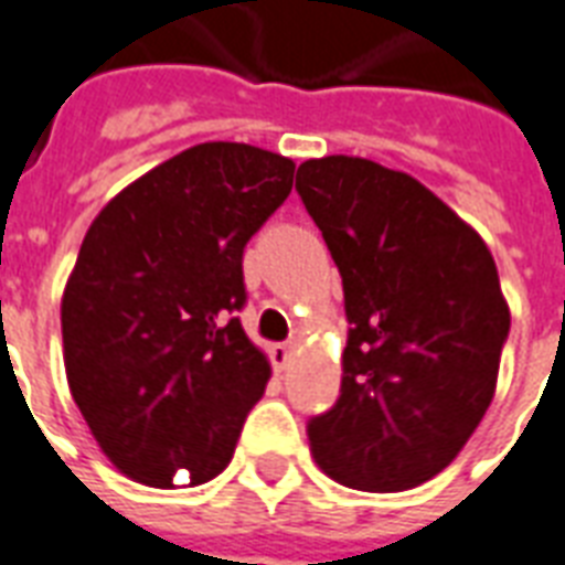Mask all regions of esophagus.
I'll return each instance as SVG.
<instances>
[{
	"label": "esophagus",
	"mask_w": 565,
	"mask_h": 565,
	"mask_svg": "<svg viewBox=\"0 0 565 565\" xmlns=\"http://www.w3.org/2000/svg\"><path fill=\"white\" fill-rule=\"evenodd\" d=\"M269 355H273L275 370H284L287 367V361L292 359V347L290 343H275L273 350H269Z\"/></svg>",
	"instance_id": "1"
}]
</instances>
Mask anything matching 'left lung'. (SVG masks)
Masks as SVG:
<instances>
[{"label": "left lung", "instance_id": "obj_1", "mask_svg": "<svg viewBox=\"0 0 565 565\" xmlns=\"http://www.w3.org/2000/svg\"><path fill=\"white\" fill-rule=\"evenodd\" d=\"M296 192L352 326L338 403L308 424L313 459L361 492L426 483L494 397L510 308L492 252L424 183L370 159H308Z\"/></svg>", "mask_w": 565, "mask_h": 565}]
</instances>
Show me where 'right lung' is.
<instances>
[{
	"label": "right lung",
	"instance_id": "1",
	"mask_svg": "<svg viewBox=\"0 0 565 565\" xmlns=\"http://www.w3.org/2000/svg\"><path fill=\"white\" fill-rule=\"evenodd\" d=\"M292 159L206 141L111 198L62 299L64 367L97 445L153 489L222 473L269 361L245 338L243 252L292 189Z\"/></svg>",
	"mask_w": 565,
	"mask_h": 565
}]
</instances>
